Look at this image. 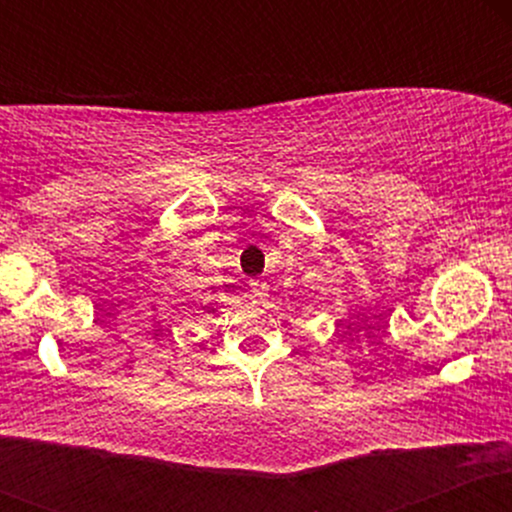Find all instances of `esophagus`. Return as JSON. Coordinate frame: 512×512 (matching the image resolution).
<instances>
[{
	"label": "esophagus",
	"instance_id": "esophagus-1",
	"mask_svg": "<svg viewBox=\"0 0 512 512\" xmlns=\"http://www.w3.org/2000/svg\"><path fill=\"white\" fill-rule=\"evenodd\" d=\"M250 293L255 298H264L269 293V286H267V281H262V279H252L250 281Z\"/></svg>",
	"mask_w": 512,
	"mask_h": 512
}]
</instances>
